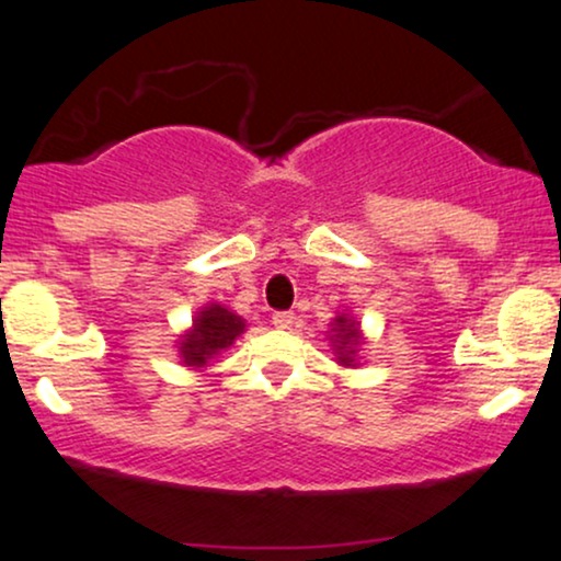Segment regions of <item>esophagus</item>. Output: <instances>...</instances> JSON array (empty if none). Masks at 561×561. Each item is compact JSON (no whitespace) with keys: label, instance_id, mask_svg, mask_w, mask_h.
<instances>
[{"label":"esophagus","instance_id":"1","mask_svg":"<svg viewBox=\"0 0 561 561\" xmlns=\"http://www.w3.org/2000/svg\"><path fill=\"white\" fill-rule=\"evenodd\" d=\"M272 321H274V327H279V330H289V327H293L295 317H293V311H276L274 317H272Z\"/></svg>","mask_w":561,"mask_h":561}]
</instances>
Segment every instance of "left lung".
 <instances>
[{
    "mask_svg": "<svg viewBox=\"0 0 561 561\" xmlns=\"http://www.w3.org/2000/svg\"><path fill=\"white\" fill-rule=\"evenodd\" d=\"M332 340H334V343H337L340 364L351 366L353 364V353H356V351H353V347L362 343V340H358L356 324H353V321L347 319V317H337V319H334Z\"/></svg>",
    "mask_w": 561,
    "mask_h": 561,
    "instance_id": "obj_1",
    "label": "left lung"
}]
</instances>
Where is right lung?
<instances>
[{"label":"right lung","instance_id":"obj_1","mask_svg":"<svg viewBox=\"0 0 561 561\" xmlns=\"http://www.w3.org/2000/svg\"><path fill=\"white\" fill-rule=\"evenodd\" d=\"M244 332V321L224 306H205L195 319L192 332L182 340V356L186 366H205L218 351L234 343V337Z\"/></svg>","mask_w":561,"mask_h":561}]
</instances>
